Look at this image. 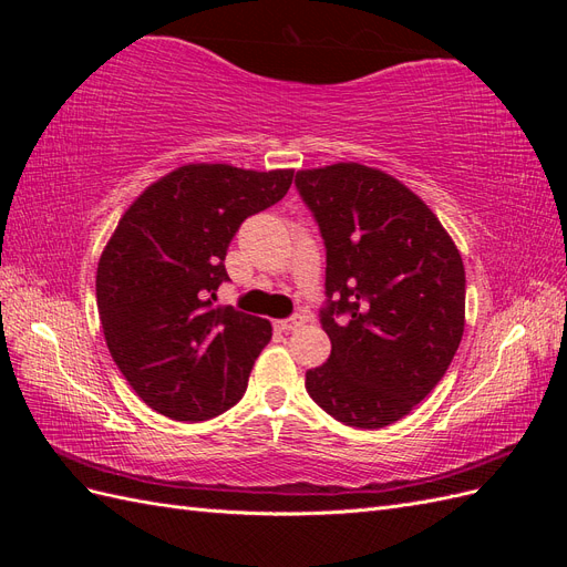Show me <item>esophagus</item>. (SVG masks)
I'll use <instances>...</instances> for the list:
<instances>
[{
	"label": "esophagus",
	"instance_id": "esophagus-1",
	"mask_svg": "<svg viewBox=\"0 0 567 567\" xmlns=\"http://www.w3.org/2000/svg\"><path fill=\"white\" fill-rule=\"evenodd\" d=\"M305 323V319L302 317H288V319H281V321H277L274 326H277L279 331H284V333H290V331H296V329H300V326Z\"/></svg>",
	"mask_w": 567,
	"mask_h": 567
}]
</instances>
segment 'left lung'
I'll use <instances>...</instances> for the list:
<instances>
[{
	"label": "left lung",
	"instance_id": "8db88e82",
	"mask_svg": "<svg viewBox=\"0 0 567 567\" xmlns=\"http://www.w3.org/2000/svg\"><path fill=\"white\" fill-rule=\"evenodd\" d=\"M296 186L326 244L321 329L331 338L305 388L342 423L385 427L440 383L458 350L461 252L425 200L379 167L298 169Z\"/></svg>",
	"mask_w": 567,
	"mask_h": 567
}]
</instances>
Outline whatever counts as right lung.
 I'll return each mask as SVG.
<instances>
[{"label": "right lung", "mask_w": 567, "mask_h": 567, "mask_svg": "<svg viewBox=\"0 0 567 567\" xmlns=\"http://www.w3.org/2000/svg\"><path fill=\"white\" fill-rule=\"evenodd\" d=\"M293 169L188 163L146 186L99 257L96 307L113 362L173 421H205L246 392L271 323L213 305L241 221L279 203Z\"/></svg>", "instance_id": "add662e5"}]
</instances>
